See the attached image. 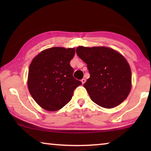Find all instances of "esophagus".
<instances>
[{
	"instance_id": "obj_1",
	"label": "esophagus",
	"mask_w": 151,
	"mask_h": 151,
	"mask_svg": "<svg viewBox=\"0 0 151 151\" xmlns=\"http://www.w3.org/2000/svg\"><path fill=\"white\" fill-rule=\"evenodd\" d=\"M81 82H82V83L84 84V83H85V82H86V79H85V78H83V79H82V80H81Z\"/></svg>"
}]
</instances>
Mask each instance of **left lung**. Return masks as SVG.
<instances>
[{
  "mask_svg": "<svg viewBox=\"0 0 151 151\" xmlns=\"http://www.w3.org/2000/svg\"><path fill=\"white\" fill-rule=\"evenodd\" d=\"M76 52L87 65L90 78L83 86L91 100L106 109L122 103L131 89V70L126 58L105 47L80 46Z\"/></svg>",
  "mask_w": 151,
  "mask_h": 151,
  "instance_id": "1",
  "label": "left lung"
}]
</instances>
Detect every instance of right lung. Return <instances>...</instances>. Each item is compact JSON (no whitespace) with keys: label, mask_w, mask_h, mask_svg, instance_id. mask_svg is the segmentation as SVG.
<instances>
[{"label":"right lung","mask_w":151,"mask_h":151,"mask_svg":"<svg viewBox=\"0 0 151 151\" xmlns=\"http://www.w3.org/2000/svg\"><path fill=\"white\" fill-rule=\"evenodd\" d=\"M75 54L74 48L52 47L44 50L33 58L28 76V88L34 100L48 111L65 106L75 89L82 85L73 77L70 61Z\"/></svg>","instance_id":"obj_1"}]
</instances>
